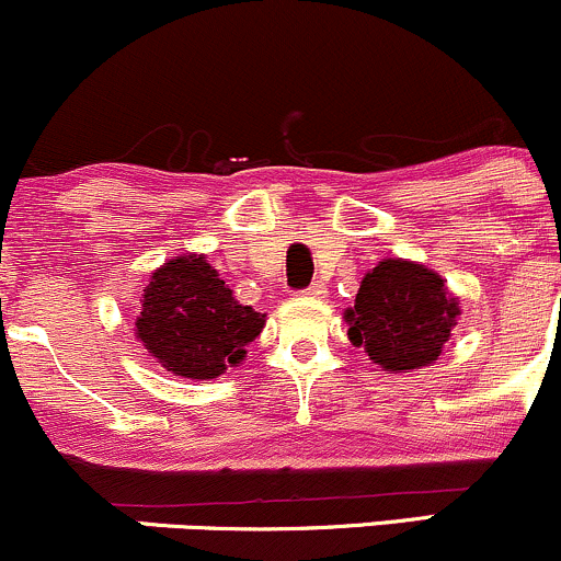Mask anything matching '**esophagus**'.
<instances>
[{"label": "esophagus", "mask_w": 561, "mask_h": 561, "mask_svg": "<svg viewBox=\"0 0 561 561\" xmlns=\"http://www.w3.org/2000/svg\"><path fill=\"white\" fill-rule=\"evenodd\" d=\"M306 295H311V298H324V295H328V287H324L322 282H317V285H311L309 290H306Z\"/></svg>", "instance_id": "esophagus-1"}]
</instances>
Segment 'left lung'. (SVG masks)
Wrapping results in <instances>:
<instances>
[{
  "mask_svg": "<svg viewBox=\"0 0 561 561\" xmlns=\"http://www.w3.org/2000/svg\"><path fill=\"white\" fill-rule=\"evenodd\" d=\"M458 313V300L434 271L399 257L380 261L346 311L348 337L386 370H421L450 341Z\"/></svg>",
  "mask_w": 561,
  "mask_h": 561,
  "instance_id": "8db88e82",
  "label": "left lung"
}]
</instances>
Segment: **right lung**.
Returning a JSON list of instances; mask_svg holds the SVG:
<instances>
[{
	"label": "right lung",
	"mask_w": 561,
	"mask_h": 561,
	"mask_svg": "<svg viewBox=\"0 0 561 561\" xmlns=\"http://www.w3.org/2000/svg\"><path fill=\"white\" fill-rule=\"evenodd\" d=\"M263 324L266 317L239 304L205 257L183 255L153 271L135 328L159 365L205 380L239 365Z\"/></svg>",
	"instance_id": "obj_1"
}]
</instances>
